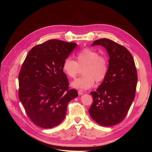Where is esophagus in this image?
I'll return each instance as SVG.
<instances>
[{
    "mask_svg": "<svg viewBox=\"0 0 152 152\" xmlns=\"http://www.w3.org/2000/svg\"><path fill=\"white\" fill-rule=\"evenodd\" d=\"M78 94H79V95H80V96L84 94V92L82 91V90H79V91H78Z\"/></svg>",
    "mask_w": 152,
    "mask_h": 152,
    "instance_id": "34e87169",
    "label": "esophagus"
}]
</instances>
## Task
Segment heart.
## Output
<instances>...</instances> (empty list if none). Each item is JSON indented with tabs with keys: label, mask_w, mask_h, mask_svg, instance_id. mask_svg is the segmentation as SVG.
Segmentation results:
<instances>
[{
	"label": "heart",
	"mask_w": 152,
	"mask_h": 152,
	"mask_svg": "<svg viewBox=\"0 0 152 152\" xmlns=\"http://www.w3.org/2000/svg\"><path fill=\"white\" fill-rule=\"evenodd\" d=\"M77 61L67 58L63 63V70L70 78H75L79 72L80 67H84L83 74L72 83V86L77 89H88L95 84V80L103 81L107 75L109 61L104 55H100L96 50L84 48L76 56Z\"/></svg>",
	"instance_id": "heart-1"
}]
</instances>
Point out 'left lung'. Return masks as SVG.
Masks as SVG:
<instances>
[{"label": "left lung", "instance_id": "1", "mask_svg": "<svg viewBox=\"0 0 152 152\" xmlns=\"http://www.w3.org/2000/svg\"><path fill=\"white\" fill-rule=\"evenodd\" d=\"M102 45L109 55L107 75L96 91L91 92L93 102L89 112L103 126L121 123L135 98L137 74L134 59L123 45L108 39L94 41L92 46Z\"/></svg>", "mask_w": 152, "mask_h": 152}]
</instances>
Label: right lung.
I'll list each match as a JSON object with an SVG mask.
<instances>
[{"mask_svg": "<svg viewBox=\"0 0 152 152\" xmlns=\"http://www.w3.org/2000/svg\"><path fill=\"white\" fill-rule=\"evenodd\" d=\"M77 44L52 39L35 45L27 54L18 76V96L35 125L49 129L65 118L68 103L78 96L69 88L64 60Z\"/></svg>", "mask_w": 152, "mask_h": 152, "instance_id": "1", "label": "right lung"}]
</instances>
